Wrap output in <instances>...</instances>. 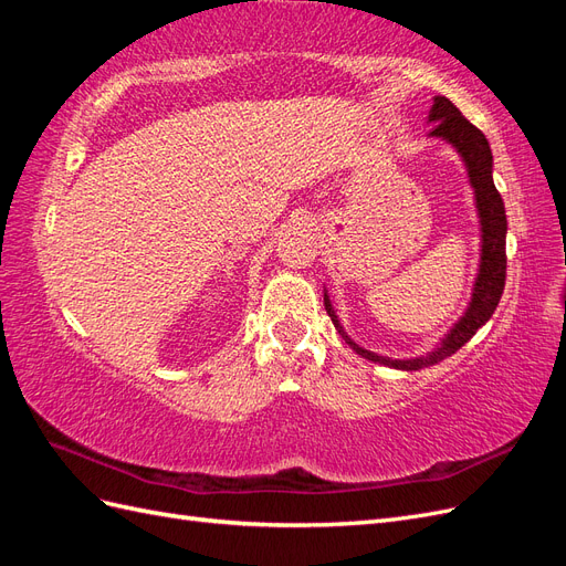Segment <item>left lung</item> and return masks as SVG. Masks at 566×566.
Returning <instances> with one entry per match:
<instances>
[{"mask_svg": "<svg viewBox=\"0 0 566 566\" xmlns=\"http://www.w3.org/2000/svg\"><path fill=\"white\" fill-rule=\"evenodd\" d=\"M430 123H434L430 136H439V139H447L449 144H453L455 150L462 156V160H465L470 184L474 188V198H476L479 221H482V264H479V276L474 283L470 310L455 323V328L447 335V339L441 342V347H437L434 352L418 358H389V356L373 354L364 347H358L356 342H352L347 333L342 331L328 295H323L325 312H328L337 333L345 337V342L356 354H361L364 358H368V361L382 364L389 368H399V370H420L427 366H434L443 361V358L455 354L493 316L505 287L507 219H505L503 198L491 177L493 156H491L486 136L479 132L447 96L434 98V106L430 108Z\"/></svg>", "mask_w": 566, "mask_h": 566, "instance_id": "left-lung-1", "label": "left lung"}]
</instances>
